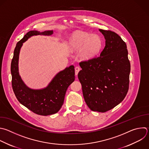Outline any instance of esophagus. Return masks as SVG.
I'll use <instances>...</instances> for the list:
<instances>
[{
    "label": "esophagus",
    "mask_w": 149,
    "mask_h": 149,
    "mask_svg": "<svg viewBox=\"0 0 149 149\" xmlns=\"http://www.w3.org/2000/svg\"><path fill=\"white\" fill-rule=\"evenodd\" d=\"M80 71V68L79 67H76L75 68V75L77 76L79 71Z\"/></svg>",
    "instance_id": "1"
}]
</instances>
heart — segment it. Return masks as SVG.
Instances as JSON below:
<instances>
[{"instance_id": "heart-1", "label": "heart", "mask_w": 149, "mask_h": 149, "mask_svg": "<svg viewBox=\"0 0 149 149\" xmlns=\"http://www.w3.org/2000/svg\"><path fill=\"white\" fill-rule=\"evenodd\" d=\"M102 44V40L98 35L77 31L72 36L68 46L72 51L80 50L81 58L88 61L93 58L99 54Z\"/></svg>"}]
</instances>
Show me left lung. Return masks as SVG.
<instances>
[{"mask_svg":"<svg viewBox=\"0 0 149 149\" xmlns=\"http://www.w3.org/2000/svg\"><path fill=\"white\" fill-rule=\"evenodd\" d=\"M105 38L100 56L82 61L78 74L85 101L93 111L105 112L125 97L129 84L130 64L125 41L116 33L100 29Z\"/></svg>","mask_w":149,"mask_h":149,"instance_id":"left-lung-1","label":"left lung"}]
</instances>
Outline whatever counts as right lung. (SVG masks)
<instances>
[{"mask_svg":"<svg viewBox=\"0 0 149 149\" xmlns=\"http://www.w3.org/2000/svg\"><path fill=\"white\" fill-rule=\"evenodd\" d=\"M53 31L40 33L36 30L29 31L16 44L11 63L12 85L13 92L19 102L33 112L42 116L57 113L63 105L64 97L70 85L75 80L73 65L59 72L48 86L40 89L29 88L22 79L19 73V57L23 43L33 36H50Z\"/></svg>","mask_w":149,"mask_h":149,"instance_id":"obj_1","label":"right lung"}]
</instances>
